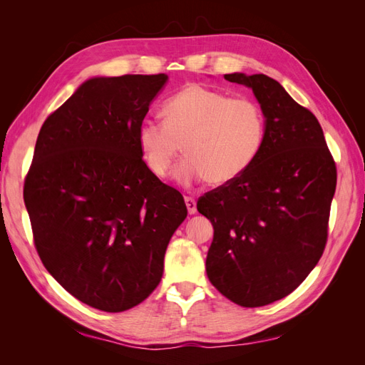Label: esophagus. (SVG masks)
<instances>
[{
    "instance_id": "1",
    "label": "esophagus",
    "mask_w": 365,
    "mask_h": 365,
    "mask_svg": "<svg viewBox=\"0 0 365 365\" xmlns=\"http://www.w3.org/2000/svg\"><path fill=\"white\" fill-rule=\"evenodd\" d=\"M184 201H185L187 212H189V215H195L196 213V201H195V197L184 196Z\"/></svg>"
}]
</instances>
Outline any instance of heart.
<instances>
[{
    "label": "heart",
    "mask_w": 365,
    "mask_h": 365,
    "mask_svg": "<svg viewBox=\"0 0 365 365\" xmlns=\"http://www.w3.org/2000/svg\"><path fill=\"white\" fill-rule=\"evenodd\" d=\"M165 120L145 118L138 146L149 170L164 178L182 150L176 178L224 185L256 161L264 140V114L250 97H230L200 83L184 86L165 101Z\"/></svg>",
    "instance_id": "heart-1"
}]
</instances>
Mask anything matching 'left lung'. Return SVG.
Listing matches in <instances>:
<instances>
[{"label":"left lung","mask_w":365,"mask_h":365,"mask_svg":"<svg viewBox=\"0 0 365 365\" xmlns=\"http://www.w3.org/2000/svg\"><path fill=\"white\" fill-rule=\"evenodd\" d=\"M224 77L252 88L267 121L250 169L197 200L215 228L205 269L228 300L259 307L295 291L322 259L336 164L317 117L277 81Z\"/></svg>","instance_id":"1"}]
</instances>
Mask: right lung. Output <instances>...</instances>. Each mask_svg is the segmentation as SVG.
Returning <instances> with one entry per match:
<instances>
[{"instance_id":"add662e5","label":"right lung","mask_w":365,"mask_h":365,"mask_svg":"<svg viewBox=\"0 0 365 365\" xmlns=\"http://www.w3.org/2000/svg\"><path fill=\"white\" fill-rule=\"evenodd\" d=\"M165 74L86 81L39 130L24 180L33 242L63 289L123 312L157 288L187 216L182 195L153 175L138 126Z\"/></svg>"}]
</instances>
